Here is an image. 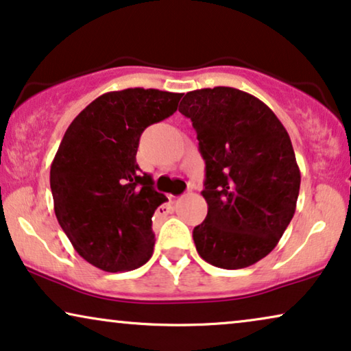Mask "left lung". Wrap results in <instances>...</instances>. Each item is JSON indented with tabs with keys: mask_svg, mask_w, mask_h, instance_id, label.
<instances>
[{
	"mask_svg": "<svg viewBox=\"0 0 351 351\" xmlns=\"http://www.w3.org/2000/svg\"><path fill=\"white\" fill-rule=\"evenodd\" d=\"M180 112L205 160L208 212L193 231L195 249L218 268H247L278 245L295 213L300 168L287 130L258 97L230 86L186 93Z\"/></svg>",
	"mask_w": 351,
	"mask_h": 351,
	"instance_id": "1",
	"label": "left lung"
}]
</instances>
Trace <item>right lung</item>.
I'll use <instances>...</instances> for the list:
<instances>
[{
    "instance_id": "obj_1",
    "label": "right lung",
    "mask_w": 351,
    "mask_h": 351,
    "mask_svg": "<svg viewBox=\"0 0 351 351\" xmlns=\"http://www.w3.org/2000/svg\"><path fill=\"white\" fill-rule=\"evenodd\" d=\"M180 93L128 88L75 117L51 163L56 218L77 254L107 273L152 256V215L167 197L136 163L141 133L176 112Z\"/></svg>"
}]
</instances>
